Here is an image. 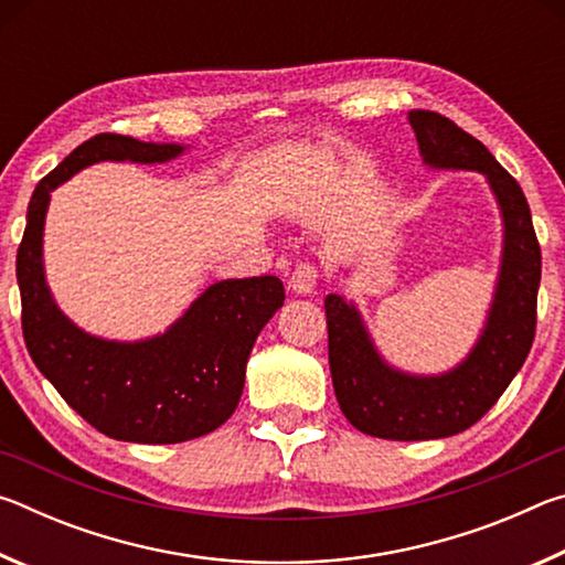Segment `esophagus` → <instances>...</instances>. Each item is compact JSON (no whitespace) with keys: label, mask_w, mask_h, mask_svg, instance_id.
I'll return each instance as SVG.
<instances>
[{"label":"esophagus","mask_w":565,"mask_h":565,"mask_svg":"<svg viewBox=\"0 0 565 565\" xmlns=\"http://www.w3.org/2000/svg\"><path fill=\"white\" fill-rule=\"evenodd\" d=\"M317 279H319L317 266H313V264H299V266H296V269H294L291 279H289V289H291L294 294L306 296V294L313 291V286H317Z\"/></svg>","instance_id":"34e87169"}]
</instances>
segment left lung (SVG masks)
Here are the masks:
<instances>
[{
    "label": "left lung",
    "instance_id": "1",
    "mask_svg": "<svg viewBox=\"0 0 565 565\" xmlns=\"http://www.w3.org/2000/svg\"><path fill=\"white\" fill-rule=\"evenodd\" d=\"M406 119L428 169L476 171L499 206L501 259L483 327L456 366L441 374H411L386 361L351 299L329 294L323 309L331 381L349 424L388 441H428L473 426L521 371L535 331L541 248L519 181L481 141L436 111L414 109ZM341 271L349 276L351 269Z\"/></svg>",
    "mask_w": 565,
    "mask_h": 565
}]
</instances>
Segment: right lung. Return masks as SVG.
I'll return each mask as SVG.
<instances>
[{
	"mask_svg": "<svg viewBox=\"0 0 565 565\" xmlns=\"http://www.w3.org/2000/svg\"><path fill=\"white\" fill-rule=\"evenodd\" d=\"M189 145L97 134L36 184L17 252L22 331L30 356L62 398L104 436L129 444H181L234 414L256 337L284 306L276 276L224 279L196 296L154 337L104 339L60 309L44 271L52 191L102 161L167 164Z\"/></svg>",
	"mask_w": 565,
	"mask_h": 565,
	"instance_id": "obj_1",
	"label": "right lung"
}]
</instances>
